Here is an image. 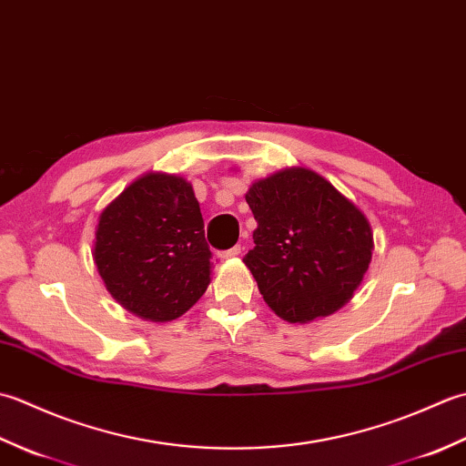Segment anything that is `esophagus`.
<instances>
[{"mask_svg": "<svg viewBox=\"0 0 466 466\" xmlns=\"http://www.w3.org/2000/svg\"><path fill=\"white\" fill-rule=\"evenodd\" d=\"M240 254H242V246L236 244V246H232V248L220 252V258H234V256H240Z\"/></svg>", "mask_w": 466, "mask_h": 466, "instance_id": "esophagus-1", "label": "esophagus"}]
</instances>
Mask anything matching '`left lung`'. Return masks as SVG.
I'll list each match as a JSON object with an SVG mask.
<instances>
[{
  "instance_id": "8db88e82",
  "label": "left lung",
  "mask_w": 466,
  "mask_h": 466,
  "mask_svg": "<svg viewBox=\"0 0 466 466\" xmlns=\"http://www.w3.org/2000/svg\"><path fill=\"white\" fill-rule=\"evenodd\" d=\"M254 248L244 256L264 302L289 322L329 316L352 299L372 258V230L349 198L306 167H286L246 194Z\"/></svg>"
}]
</instances>
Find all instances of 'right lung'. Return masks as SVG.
<instances>
[{
    "label": "right lung",
    "instance_id": "obj_1",
    "mask_svg": "<svg viewBox=\"0 0 466 466\" xmlns=\"http://www.w3.org/2000/svg\"><path fill=\"white\" fill-rule=\"evenodd\" d=\"M212 252L192 184L150 172L137 177L100 214L94 262L107 292L126 310L167 322L206 292Z\"/></svg>",
    "mask_w": 466,
    "mask_h": 466
}]
</instances>
